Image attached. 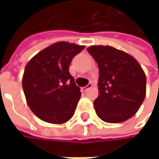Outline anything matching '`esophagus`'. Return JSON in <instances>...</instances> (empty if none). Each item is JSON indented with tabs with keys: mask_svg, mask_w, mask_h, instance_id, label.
<instances>
[{
	"mask_svg": "<svg viewBox=\"0 0 159 159\" xmlns=\"http://www.w3.org/2000/svg\"><path fill=\"white\" fill-rule=\"evenodd\" d=\"M92 85H93V84H92L91 83H89V84H88L87 85H85V86H83V87H81V90H82L83 92H85L86 90H88L89 88H91V87H92Z\"/></svg>",
	"mask_w": 159,
	"mask_h": 159,
	"instance_id": "34e87169",
	"label": "esophagus"
}]
</instances>
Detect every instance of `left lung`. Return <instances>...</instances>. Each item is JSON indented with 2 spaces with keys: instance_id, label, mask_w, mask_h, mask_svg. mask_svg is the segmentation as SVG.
Here are the masks:
<instances>
[{
  "instance_id": "obj_1",
  "label": "left lung",
  "mask_w": 159,
  "mask_h": 159,
  "mask_svg": "<svg viewBox=\"0 0 159 159\" xmlns=\"http://www.w3.org/2000/svg\"><path fill=\"white\" fill-rule=\"evenodd\" d=\"M87 51L99 68V94L94 101L97 115L109 123L127 120L145 98L146 77L141 65L133 56L111 46H91Z\"/></svg>"
}]
</instances>
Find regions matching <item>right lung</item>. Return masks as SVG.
<instances>
[{
  "mask_svg": "<svg viewBox=\"0 0 159 159\" xmlns=\"http://www.w3.org/2000/svg\"><path fill=\"white\" fill-rule=\"evenodd\" d=\"M84 48L60 41L39 52L25 65L22 80L24 93L30 110L40 120L61 124L74 116L81 92L69 66Z\"/></svg>",
  "mask_w": 159,
  "mask_h": 159,
  "instance_id": "obj_1",
  "label": "right lung"
}]
</instances>
